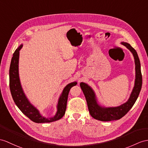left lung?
I'll list each match as a JSON object with an SVG mask.
<instances>
[{
	"instance_id": "left-lung-1",
	"label": "left lung",
	"mask_w": 148,
	"mask_h": 148,
	"mask_svg": "<svg viewBox=\"0 0 148 148\" xmlns=\"http://www.w3.org/2000/svg\"><path fill=\"white\" fill-rule=\"evenodd\" d=\"M130 51L134 58L135 81L132 90L127 102L117 107H104L100 105L97 100L95 93L90 86L84 82L80 83V87L87 103L89 112L91 116L97 120L101 121H111L119 120L124 117L134 106L139 96L142 86V75L140 63L136 50L127 42H121Z\"/></svg>"
}]
</instances>
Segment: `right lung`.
Wrapping results in <instances>:
<instances>
[{"mask_svg":"<svg viewBox=\"0 0 148 148\" xmlns=\"http://www.w3.org/2000/svg\"><path fill=\"white\" fill-rule=\"evenodd\" d=\"M21 45L13 54L9 69V86L12 99L20 110L28 118L36 123L51 122L60 119L65 114L68 93L72 86L77 84V82H71L64 88L58 99L57 111L55 116L46 118L39 112V110L27 98L21 84L19 74V51L23 48Z\"/></svg>","mask_w":148,"mask_h":148,"instance_id":"1","label":"right lung"}]
</instances>
